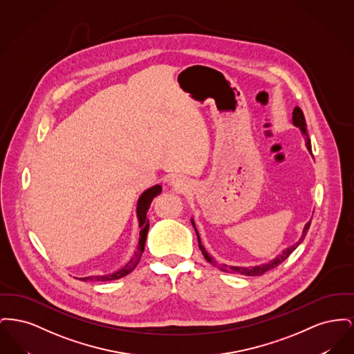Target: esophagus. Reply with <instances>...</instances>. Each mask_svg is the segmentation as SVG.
Instances as JSON below:
<instances>
[{
    "label": "esophagus",
    "instance_id": "34e87169",
    "mask_svg": "<svg viewBox=\"0 0 354 354\" xmlns=\"http://www.w3.org/2000/svg\"><path fill=\"white\" fill-rule=\"evenodd\" d=\"M171 185L176 187V188H179V189H183L185 187V179L182 175H175L171 179Z\"/></svg>",
    "mask_w": 354,
    "mask_h": 354
}]
</instances>
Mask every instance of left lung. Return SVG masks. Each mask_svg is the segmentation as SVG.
<instances>
[{"instance_id":"1","label":"left lung","mask_w":354,"mask_h":354,"mask_svg":"<svg viewBox=\"0 0 354 354\" xmlns=\"http://www.w3.org/2000/svg\"><path fill=\"white\" fill-rule=\"evenodd\" d=\"M293 124L301 129V131H303L304 135H305L306 147H308L309 151L312 152L310 139H309V136L306 134V122H305V118H304L303 110H301L300 107H295V110H293ZM191 223H192V225H194V228H195V231H196L198 241H199V248H201V251H202L204 259H205L208 263H211L214 267H218V268H219L220 270H223V272L243 274V276H261V274H264L266 272H268V270L279 267V266L286 260V257L301 244V241L305 239V235L308 234V230H309V227H310V221H308V223L305 224V227H304L303 234H301V237L299 239V241L295 243L293 245L288 247V248L280 253L279 256H276L273 260H270V263L260 264V266H230V264H219L209 253L205 251V248L203 247L202 241H201L199 234H198V230H196V227H195L194 219H191Z\"/></svg>"}]
</instances>
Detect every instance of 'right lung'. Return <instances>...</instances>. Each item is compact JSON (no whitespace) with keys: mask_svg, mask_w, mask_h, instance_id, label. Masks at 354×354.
<instances>
[{"mask_svg":"<svg viewBox=\"0 0 354 354\" xmlns=\"http://www.w3.org/2000/svg\"><path fill=\"white\" fill-rule=\"evenodd\" d=\"M162 192V185H155L151 188L146 189L139 201H138V207H136V215L139 220V227H140V232H139V241L136 245L133 257L122 267H119L118 270H109V272H101V273H95V274H88V276H82L80 277V280H90V281H111V280H118L120 277L129 274L131 270H134L136 264L139 263L142 253L145 250V243H146V237L149 232V227L150 223L147 219V211L151 205V202L155 196H158Z\"/></svg>","mask_w":354,"mask_h":354,"instance_id":"obj_1","label":"right lung"}]
</instances>
